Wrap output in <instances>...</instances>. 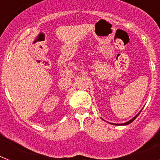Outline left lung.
Returning <instances> with one entry per match:
<instances>
[{
  "label": "left lung",
  "mask_w": 160,
  "mask_h": 160,
  "mask_svg": "<svg viewBox=\"0 0 160 160\" xmlns=\"http://www.w3.org/2000/svg\"><path fill=\"white\" fill-rule=\"evenodd\" d=\"M140 112H141V111H139V112H138V114H137L136 115H135V116L134 117V118H131V120H129V121H128V122H123V123H112V122H109V123L113 124V125H117V126H124V125H128V124L131 123V122H132L133 121H134V120H135V118H137V117H138V114H140Z\"/></svg>",
  "instance_id": "left-lung-1"
}]
</instances>
